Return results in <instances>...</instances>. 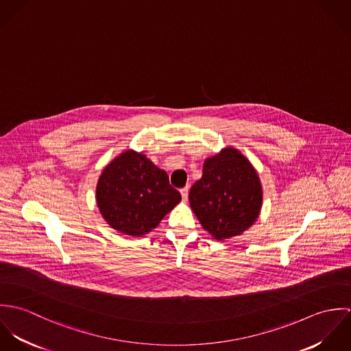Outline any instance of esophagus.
<instances>
[{
  "instance_id": "esophagus-1",
  "label": "esophagus",
  "mask_w": 351,
  "mask_h": 351,
  "mask_svg": "<svg viewBox=\"0 0 351 351\" xmlns=\"http://www.w3.org/2000/svg\"><path fill=\"white\" fill-rule=\"evenodd\" d=\"M180 192H181L182 200L188 201V196H189V186H185V188H182Z\"/></svg>"
}]
</instances>
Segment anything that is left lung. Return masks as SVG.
<instances>
[{
  "label": "left lung",
  "instance_id": "obj_1",
  "mask_svg": "<svg viewBox=\"0 0 351 351\" xmlns=\"http://www.w3.org/2000/svg\"><path fill=\"white\" fill-rule=\"evenodd\" d=\"M189 202L202 228L224 241L255 223L262 208V185L250 160L226 147L204 160L202 177L191 188Z\"/></svg>",
  "mask_w": 351,
  "mask_h": 351
}]
</instances>
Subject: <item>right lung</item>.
I'll return each instance as SVG.
<instances>
[{
	"label": "right lung",
	"instance_id": "right-lung-1",
	"mask_svg": "<svg viewBox=\"0 0 351 351\" xmlns=\"http://www.w3.org/2000/svg\"><path fill=\"white\" fill-rule=\"evenodd\" d=\"M96 200L105 221L116 231L142 237L151 232L181 201L165 170L134 150L117 155L101 173Z\"/></svg>",
	"mask_w": 351,
	"mask_h": 351
}]
</instances>
